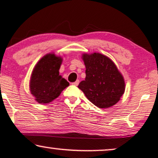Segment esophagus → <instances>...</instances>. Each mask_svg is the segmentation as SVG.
<instances>
[{"label": "esophagus", "mask_w": 158, "mask_h": 158, "mask_svg": "<svg viewBox=\"0 0 158 158\" xmlns=\"http://www.w3.org/2000/svg\"><path fill=\"white\" fill-rule=\"evenodd\" d=\"M79 80H77L75 81V82L73 83V85H75V86H77V85H79Z\"/></svg>", "instance_id": "34e87169"}]
</instances>
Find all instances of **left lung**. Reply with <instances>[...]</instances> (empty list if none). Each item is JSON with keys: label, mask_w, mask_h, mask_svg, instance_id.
<instances>
[{"label": "left lung", "mask_w": 158, "mask_h": 158, "mask_svg": "<svg viewBox=\"0 0 158 158\" xmlns=\"http://www.w3.org/2000/svg\"><path fill=\"white\" fill-rule=\"evenodd\" d=\"M86 77L78 88L94 105L108 108L119 102L125 92V81L111 59L106 56L94 52L84 53Z\"/></svg>", "instance_id": "left-lung-1"}]
</instances>
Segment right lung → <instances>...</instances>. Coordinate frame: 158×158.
I'll list each match as a JSON object with an SVG mask.
<instances>
[{"mask_svg":"<svg viewBox=\"0 0 158 158\" xmlns=\"http://www.w3.org/2000/svg\"><path fill=\"white\" fill-rule=\"evenodd\" d=\"M62 58L48 53L34 68L30 78V90L36 102L47 104L56 99L69 82L59 75Z\"/></svg>","mask_w":158,"mask_h":158,"instance_id":"right-lung-1","label":"right lung"}]
</instances>
